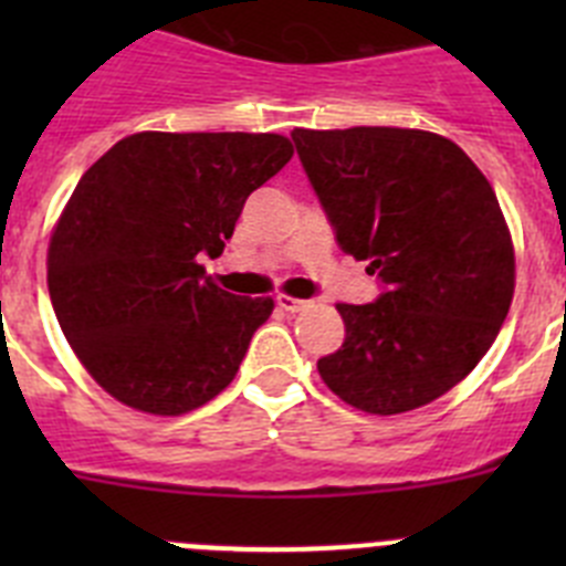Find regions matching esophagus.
Listing matches in <instances>:
<instances>
[{"label":"esophagus","instance_id":"34e87169","mask_svg":"<svg viewBox=\"0 0 566 566\" xmlns=\"http://www.w3.org/2000/svg\"><path fill=\"white\" fill-rule=\"evenodd\" d=\"M274 303H277L280 308H283V312H289V314H297V312H306L308 306H312V303H308V300H297V297H289V294H277V300H274Z\"/></svg>","mask_w":566,"mask_h":566}]
</instances>
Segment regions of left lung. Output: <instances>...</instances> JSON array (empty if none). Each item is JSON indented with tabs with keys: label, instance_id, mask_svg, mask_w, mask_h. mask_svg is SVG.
<instances>
[{
	"label": "left lung",
	"instance_id": "1",
	"mask_svg": "<svg viewBox=\"0 0 566 566\" xmlns=\"http://www.w3.org/2000/svg\"><path fill=\"white\" fill-rule=\"evenodd\" d=\"M337 247L382 292L337 312L345 343L323 382L368 413H402L462 382L507 317L516 260L496 192L453 142L424 129H294Z\"/></svg>",
	"mask_w": 566,
	"mask_h": 566
}]
</instances>
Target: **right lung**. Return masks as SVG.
<instances>
[{
	"label": "right lung",
	"mask_w": 566,
	"mask_h": 566,
	"mask_svg": "<svg viewBox=\"0 0 566 566\" xmlns=\"http://www.w3.org/2000/svg\"><path fill=\"white\" fill-rule=\"evenodd\" d=\"M292 153L274 133H135L82 175L50 238L48 289L109 397L178 417L232 382L274 303L223 292L198 258L223 252Z\"/></svg>",
	"instance_id": "add662e5"
}]
</instances>
